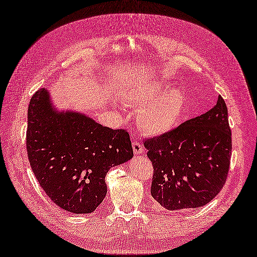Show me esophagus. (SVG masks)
<instances>
[{"label": "esophagus", "mask_w": 257, "mask_h": 257, "mask_svg": "<svg viewBox=\"0 0 257 257\" xmlns=\"http://www.w3.org/2000/svg\"><path fill=\"white\" fill-rule=\"evenodd\" d=\"M132 147H133V152L135 155H142V154H144V152H145V148H144L142 144L139 142H133Z\"/></svg>", "instance_id": "34e87169"}]
</instances>
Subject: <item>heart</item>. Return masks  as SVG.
I'll list each match as a JSON object with an SVG mask.
<instances>
[{"mask_svg":"<svg viewBox=\"0 0 257 257\" xmlns=\"http://www.w3.org/2000/svg\"><path fill=\"white\" fill-rule=\"evenodd\" d=\"M168 89L160 80H153L124 92L125 103L141 108L137 124L147 135H160L177 124L185 108V95L179 88Z\"/></svg>","mask_w":257,"mask_h":257,"instance_id":"1","label":"heart"}]
</instances>
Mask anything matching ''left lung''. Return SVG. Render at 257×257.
<instances>
[{"instance_id":"obj_1","label":"left lung","mask_w":257,"mask_h":257,"mask_svg":"<svg viewBox=\"0 0 257 257\" xmlns=\"http://www.w3.org/2000/svg\"><path fill=\"white\" fill-rule=\"evenodd\" d=\"M153 162L150 193L168 210L197 208L221 191L228 177L231 131L221 96L206 113L144 142Z\"/></svg>"}]
</instances>
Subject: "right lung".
Returning a JSON list of instances; mask_svg holds the SVG:
<instances>
[{
	"label": "right lung",
	"instance_id": "right-lung-1",
	"mask_svg": "<svg viewBox=\"0 0 257 257\" xmlns=\"http://www.w3.org/2000/svg\"><path fill=\"white\" fill-rule=\"evenodd\" d=\"M28 159L51 201L72 214H89L107 194L105 176L133 157L125 130H112L75 111H58L46 88L28 107Z\"/></svg>",
	"mask_w": 257,
	"mask_h": 257
}]
</instances>
